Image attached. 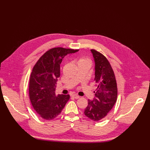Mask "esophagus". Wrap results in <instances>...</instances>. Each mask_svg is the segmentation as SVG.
Segmentation results:
<instances>
[{
    "mask_svg": "<svg viewBox=\"0 0 150 150\" xmlns=\"http://www.w3.org/2000/svg\"><path fill=\"white\" fill-rule=\"evenodd\" d=\"M72 97H74V98H75V99H78V98H79V96H78L77 94H73V95H72Z\"/></svg>",
    "mask_w": 150,
    "mask_h": 150,
    "instance_id": "1",
    "label": "esophagus"
}]
</instances>
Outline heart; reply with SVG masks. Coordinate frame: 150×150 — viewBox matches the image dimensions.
<instances>
[{
	"label": "heart",
	"mask_w": 150,
	"mask_h": 150,
	"mask_svg": "<svg viewBox=\"0 0 150 150\" xmlns=\"http://www.w3.org/2000/svg\"><path fill=\"white\" fill-rule=\"evenodd\" d=\"M78 65H80V64H83V63H90L91 64V60L90 59L85 57H82L79 58L77 62Z\"/></svg>",
	"instance_id": "1"
}]
</instances>
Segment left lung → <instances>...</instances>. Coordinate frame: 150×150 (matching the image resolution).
<instances>
[{
	"instance_id": "left-lung-1",
	"label": "left lung",
	"mask_w": 150,
	"mask_h": 150,
	"mask_svg": "<svg viewBox=\"0 0 150 150\" xmlns=\"http://www.w3.org/2000/svg\"><path fill=\"white\" fill-rule=\"evenodd\" d=\"M95 62L94 81L97 89L95 97L88 100L84 114L94 121L104 118L112 110L117 100V88L115 75L107 58L100 52L91 49Z\"/></svg>"
}]
</instances>
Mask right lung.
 <instances>
[{
	"instance_id": "obj_1",
	"label": "right lung",
	"mask_w": 150,
	"mask_h": 150,
	"mask_svg": "<svg viewBox=\"0 0 150 150\" xmlns=\"http://www.w3.org/2000/svg\"><path fill=\"white\" fill-rule=\"evenodd\" d=\"M79 50L54 47L47 51L37 62L30 79L29 96L34 110L45 120H52L62 112L69 95L55 94L62 59Z\"/></svg>"
}]
</instances>
